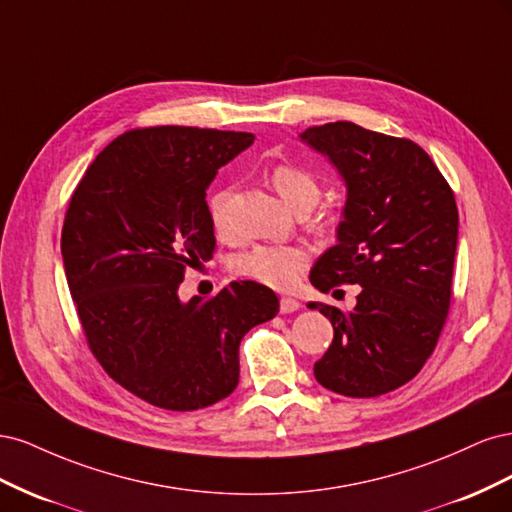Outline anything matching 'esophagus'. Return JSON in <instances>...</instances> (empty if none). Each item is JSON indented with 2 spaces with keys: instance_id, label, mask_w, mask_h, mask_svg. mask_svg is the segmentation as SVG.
I'll list each match as a JSON object with an SVG mask.
<instances>
[{
  "instance_id": "esophagus-1",
  "label": "esophagus",
  "mask_w": 512,
  "mask_h": 512,
  "mask_svg": "<svg viewBox=\"0 0 512 512\" xmlns=\"http://www.w3.org/2000/svg\"><path fill=\"white\" fill-rule=\"evenodd\" d=\"M299 307H301V303H299V301L288 299V297H284V299L280 301V312H282V314H292V312H297Z\"/></svg>"
}]
</instances>
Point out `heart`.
<instances>
[{
  "mask_svg": "<svg viewBox=\"0 0 512 512\" xmlns=\"http://www.w3.org/2000/svg\"><path fill=\"white\" fill-rule=\"evenodd\" d=\"M271 181L292 211L312 209L322 194L318 177L292 162L277 164L271 170ZM228 203L230 190H220L211 198V222L220 235L228 232ZM307 262L309 254L299 245H258L237 260V269L271 288L288 290L297 284Z\"/></svg>",
  "mask_w": 512,
  "mask_h": 512,
  "instance_id": "obj_1",
  "label": "heart"
}]
</instances>
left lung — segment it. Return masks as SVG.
Instances as JSON below:
<instances>
[{
	"mask_svg": "<svg viewBox=\"0 0 512 512\" xmlns=\"http://www.w3.org/2000/svg\"><path fill=\"white\" fill-rule=\"evenodd\" d=\"M301 143L346 185L337 241L309 273L320 292L359 284L352 312L309 303L333 324L316 380L346 397H378L412 380L438 344L451 305L459 213L453 190L408 138L352 121L307 128Z\"/></svg>",
	"mask_w": 512,
	"mask_h": 512,
	"instance_id": "obj_1",
	"label": "left lung"
}]
</instances>
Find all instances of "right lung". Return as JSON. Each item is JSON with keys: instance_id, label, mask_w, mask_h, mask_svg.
Segmentation results:
<instances>
[{"instance_id": "right-lung-1", "label": "right lung", "mask_w": 512, "mask_h": 512, "mask_svg": "<svg viewBox=\"0 0 512 512\" xmlns=\"http://www.w3.org/2000/svg\"><path fill=\"white\" fill-rule=\"evenodd\" d=\"M250 132L130 130L91 162L61 230L79 320L104 371L164 410L190 412L239 384V344L280 301L256 282L181 301L183 271L213 256L207 188Z\"/></svg>"}]
</instances>
